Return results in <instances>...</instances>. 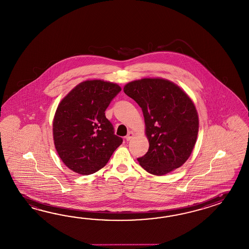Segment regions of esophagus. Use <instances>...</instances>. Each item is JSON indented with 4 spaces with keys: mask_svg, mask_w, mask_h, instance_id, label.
Returning <instances> with one entry per match:
<instances>
[{
    "mask_svg": "<svg viewBox=\"0 0 249 249\" xmlns=\"http://www.w3.org/2000/svg\"><path fill=\"white\" fill-rule=\"evenodd\" d=\"M134 135H135V133L132 132V131H130V132L128 133L127 135H126L125 139H126V141H131V140L133 139V137H134Z\"/></svg>",
    "mask_w": 249,
    "mask_h": 249,
    "instance_id": "esophagus-1",
    "label": "esophagus"
}]
</instances>
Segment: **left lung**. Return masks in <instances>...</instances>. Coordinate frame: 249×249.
<instances>
[{"instance_id":"left-lung-1","label":"left lung","mask_w":249,"mask_h":249,"mask_svg":"<svg viewBox=\"0 0 249 249\" xmlns=\"http://www.w3.org/2000/svg\"><path fill=\"white\" fill-rule=\"evenodd\" d=\"M124 91L139 105L144 116L150 147L138 159L142 168L163 176L184 165L195 148L199 130L198 113L191 98L163 78L130 81Z\"/></svg>"}]
</instances>
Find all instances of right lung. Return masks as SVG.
Here are the masks:
<instances>
[{"label":"right lung","instance_id":"right-lung-1","mask_svg":"<svg viewBox=\"0 0 249 249\" xmlns=\"http://www.w3.org/2000/svg\"><path fill=\"white\" fill-rule=\"evenodd\" d=\"M121 87L103 80H87L73 88L58 105L53 119L55 150L75 173L90 175L104 168L123 140L105 111Z\"/></svg>","mask_w":249,"mask_h":249}]
</instances>
